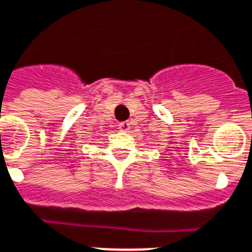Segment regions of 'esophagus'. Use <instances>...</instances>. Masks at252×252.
<instances>
[{
	"instance_id": "esophagus-1",
	"label": "esophagus",
	"mask_w": 252,
	"mask_h": 252,
	"mask_svg": "<svg viewBox=\"0 0 252 252\" xmlns=\"http://www.w3.org/2000/svg\"><path fill=\"white\" fill-rule=\"evenodd\" d=\"M118 128L121 131H127L128 128H130V124H128L127 121H126V122H121V124L118 125Z\"/></svg>"
}]
</instances>
